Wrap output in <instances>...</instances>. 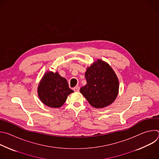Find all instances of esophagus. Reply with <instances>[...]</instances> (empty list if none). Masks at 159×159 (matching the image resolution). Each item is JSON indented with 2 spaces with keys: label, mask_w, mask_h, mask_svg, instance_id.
<instances>
[{
  "label": "esophagus",
  "mask_w": 159,
  "mask_h": 159,
  "mask_svg": "<svg viewBox=\"0 0 159 159\" xmlns=\"http://www.w3.org/2000/svg\"><path fill=\"white\" fill-rule=\"evenodd\" d=\"M79 90H80V87L79 86H76V87H75L74 88V91H75V92H79Z\"/></svg>",
  "instance_id": "esophagus-1"
}]
</instances>
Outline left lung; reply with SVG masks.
Here are the masks:
<instances>
[{"label": "left lung", "mask_w": 159, "mask_h": 159, "mask_svg": "<svg viewBox=\"0 0 159 159\" xmlns=\"http://www.w3.org/2000/svg\"><path fill=\"white\" fill-rule=\"evenodd\" d=\"M85 77L87 84L80 88V92L92 106L104 107L115 100L118 94L119 82L107 63L98 60L87 68Z\"/></svg>", "instance_id": "8db88e82"}]
</instances>
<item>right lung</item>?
<instances>
[{
  "mask_svg": "<svg viewBox=\"0 0 159 159\" xmlns=\"http://www.w3.org/2000/svg\"><path fill=\"white\" fill-rule=\"evenodd\" d=\"M74 91L70 89L65 78L58 73H47L41 80L38 93L41 101L50 107H60L65 102L67 96Z\"/></svg>",
  "mask_w": 159,
  "mask_h": 159,
  "instance_id": "1",
  "label": "right lung"
}]
</instances>
